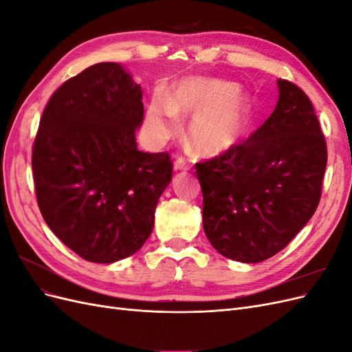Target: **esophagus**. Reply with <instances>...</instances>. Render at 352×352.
Returning <instances> with one entry per match:
<instances>
[{
    "label": "esophagus",
    "instance_id": "esophagus-1",
    "mask_svg": "<svg viewBox=\"0 0 352 352\" xmlns=\"http://www.w3.org/2000/svg\"><path fill=\"white\" fill-rule=\"evenodd\" d=\"M189 168V163L186 162L185 158H182V157H179V158H176V162H175V170L177 172V170H188Z\"/></svg>",
    "mask_w": 352,
    "mask_h": 352
}]
</instances>
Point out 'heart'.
Returning <instances> with one entry per match:
<instances>
[{"instance_id": "heart-1", "label": "heart", "mask_w": 352, "mask_h": 352, "mask_svg": "<svg viewBox=\"0 0 352 352\" xmlns=\"http://www.w3.org/2000/svg\"><path fill=\"white\" fill-rule=\"evenodd\" d=\"M250 100L230 82L210 78L179 80L170 98L155 92L145 116L146 132L157 144L173 138L179 117L192 116L188 138L198 154L217 157L241 140L250 122Z\"/></svg>"}]
</instances>
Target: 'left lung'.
<instances>
[{"label":"left lung","mask_w":352,"mask_h":352,"mask_svg":"<svg viewBox=\"0 0 352 352\" xmlns=\"http://www.w3.org/2000/svg\"><path fill=\"white\" fill-rule=\"evenodd\" d=\"M279 101L247 141L197 163L202 226L226 258L260 263L289 243L320 202L327 146L314 107L279 79Z\"/></svg>","instance_id":"8db88e82"}]
</instances>
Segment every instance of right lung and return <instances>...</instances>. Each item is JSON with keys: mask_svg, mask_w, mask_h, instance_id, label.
<instances>
[{"mask_svg": "<svg viewBox=\"0 0 352 352\" xmlns=\"http://www.w3.org/2000/svg\"><path fill=\"white\" fill-rule=\"evenodd\" d=\"M141 85L117 63H98L51 95L32 148L36 201L50 229L79 257L109 264L151 235L172 180L167 153L138 150Z\"/></svg>", "mask_w": 352, "mask_h": 352, "instance_id": "obj_1", "label": "right lung"}]
</instances>
